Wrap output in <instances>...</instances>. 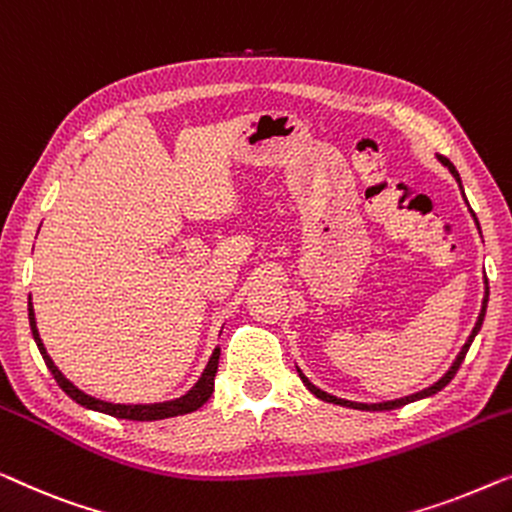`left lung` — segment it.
I'll list each match as a JSON object with an SVG mask.
<instances>
[{
  "label": "left lung",
  "instance_id": "left-lung-1",
  "mask_svg": "<svg viewBox=\"0 0 512 512\" xmlns=\"http://www.w3.org/2000/svg\"><path fill=\"white\" fill-rule=\"evenodd\" d=\"M438 160H441L445 167L450 169V174L455 176V181L459 183V187H462V178H459V174H457V169H455V164H452L450 160H445V157H438ZM464 192V190H462ZM473 213V211H471ZM473 218H475V213H473ZM475 225H478V218H475ZM478 229H480V225H478ZM485 285H487V278H485ZM487 299H489V287H485V299H482V308H480V315H478V322H475V327H473V331H471V336H469V341L464 343V348H462V352H459L457 355V359L455 362H452V366L448 369V373H445V376L438 380V383H434L431 387H427V390H422V392H415V394H410V397H401V399H394V401H383V403H357V401H348V399H338V397H334V394H327V392H322L320 387H315L311 380H308L304 373H301V369H297L299 371V378L304 380V385L308 387V390H311L315 397L318 399H322V401H327V403H336V406H348V408H357V410H392V408H401V406H406V403H410V401H417V399H424V397H431V394H436V392H441L445 385L450 383L452 378H455V373L459 371V366H462V362H464V357H466V352H469V348H471V343H473V338H475V334H478L480 331V327H482V320H485V311H487Z\"/></svg>",
  "mask_w": 512,
  "mask_h": 512
}]
</instances>
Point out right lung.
<instances>
[{"label": "right lung", "instance_id": "right-lung-1", "mask_svg": "<svg viewBox=\"0 0 512 512\" xmlns=\"http://www.w3.org/2000/svg\"><path fill=\"white\" fill-rule=\"evenodd\" d=\"M27 311H30V327H32V336L34 341H37V348L41 352L43 362H46L48 371L53 373V378L57 380V385L62 387V392L67 394V397L74 399L76 403H81L83 408H90V410H97V413H106V415H113V417H120V420H134V422H153V420H164V417H176V415H185V413H194V410L204 406V403L211 399L213 394V385H215V373H218V362H220V348L213 350L211 359H208L204 373H201V378L194 383V387L183 397H178L174 401H162V403H111V401H102V399H95L90 397V394H85L83 390H78V387L71 383L62 376V371L57 369L53 359L43 348V341L39 336V329H37V320H34V306H32V297L27 301Z\"/></svg>", "mask_w": 512, "mask_h": 512}]
</instances>
